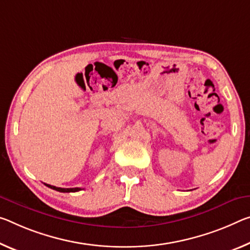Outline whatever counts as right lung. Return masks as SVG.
<instances>
[{
    "label": "right lung",
    "instance_id": "1",
    "mask_svg": "<svg viewBox=\"0 0 250 250\" xmlns=\"http://www.w3.org/2000/svg\"><path fill=\"white\" fill-rule=\"evenodd\" d=\"M44 185L46 187H49L53 190H57V191H60V192H75V191H79V190H81V188H59V187H55V186H51L46 184Z\"/></svg>",
    "mask_w": 250,
    "mask_h": 250
}]
</instances>
